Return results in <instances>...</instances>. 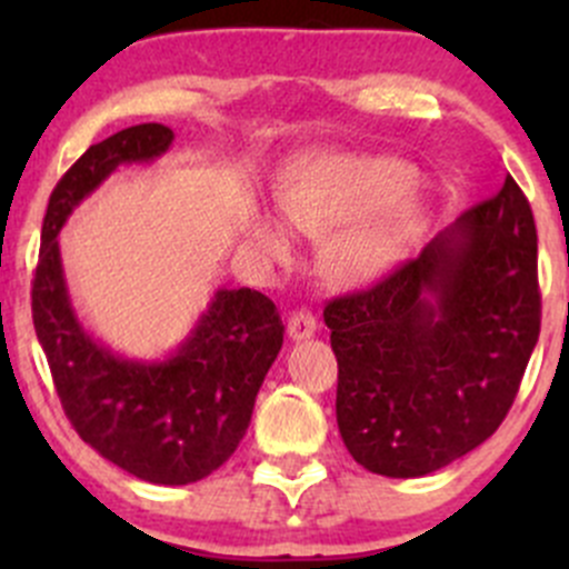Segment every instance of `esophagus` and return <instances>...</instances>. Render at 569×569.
Listing matches in <instances>:
<instances>
[{
    "mask_svg": "<svg viewBox=\"0 0 569 569\" xmlns=\"http://www.w3.org/2000/svg\"><path fill=\"white\" fill-rule=\"evenodd\" d=\"M286 330H289V336L295 338V341H306V338H311L313 332H317V317H313L311 311H306V308H300V311H295L289 317Z\"/></svg>",
    "mask_w": 569,
    "mask_h": 569,
    "instance_id": "esophagus-1",
    "label": "esophagus"
}]
</instances>
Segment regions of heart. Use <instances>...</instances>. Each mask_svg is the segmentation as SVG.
I'll list each match as a JSON object with an SVG mask.
<instances>
[{
  "mask_svg": "<svg viewBox=\"0 0 569 569\" xmlns=\"http://www.w3.org/2000/svg\"><path fill=\"white\" fill-rule=\"evenodd\" d=\"M407 164L386 157H338L306 170L280 192V211L306 237H332L327 261L347 283L380 278L423 231V209L410 189ZM252 248L267 261L295 250L289 228L274 217L252 222Z\"/></svg>",
  "mask_w": 569,
  "mask_h": 569,
  "instance_id": "b5f03b06",
  "label": "heart"
}]
</instances>
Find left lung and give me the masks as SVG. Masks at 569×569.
Segmentation results:
<instances>
[{"mask_svg": "<svg viewBox=\"0 0 569 569\" xmlns=\"http://www.w3.org/2000/svg\"><path fill=\"white\" fill-rule=\"evenodd\" d=\"M537 226L507 176L371 289L336 297V418L366 470L427 476L507 418L539 338Z\"/></svg>", "mask_w": 569, "mask_h": 569, "instance_id": "1", "label": "left lung"}]
</instances>
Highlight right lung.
<instances>
[{"mask_svg":"<svg viewBox=\"0 0 569 569\" xmlns=\"http://www.w3.org/2000/svg\"><path fill=\"white\" fill-rule=\"evenodd\" d=\"M173 129L140 123L90 146L46 206L32 280V321L68 421L101 457L151 485H192L237 451L283 321L269 297L220 289L181 349L159 363L126 360L82 327L62 274L57 233L120 164L162 157Z\"/></svg>","mask_w":569,"mask_h":569,"instance_id":"1","label":"right lung"}]
</instances>
